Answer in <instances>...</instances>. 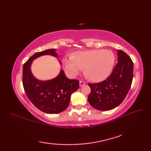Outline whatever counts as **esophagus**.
<instances>
[{"label":"esophagus","mask_w":151,"mask_h":151,"mask_svg":"<svg viewBox=\"0 0 151 151\" xmlns=\"http://www.w3.org/2000/svg\"><path fill=\"white\" fill-rule=\"evenodd\" d=\"M84 84H85V82L84 81H80V82H79L80 87H82V86H83Z\"/></svg>","instance_id":"34e87169"}]
</instances>
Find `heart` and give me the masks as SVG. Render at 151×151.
Here are the masks:
<instances>
[{"label": "heart", "mask_w": 151, "mask_h": 151, "mask_svg": "<svg viewBox=\"0 0 151 151\" xmlns=\"http://www.w3.org/2000/svg\"><path fill=\"white\" fill-rule=\"evenodd\" d=\"M114 63V53L103 49L82 51L63 60L64 68L70 77L75 76L84 68L86 75L94 82L106 78L112 71Z\"/></svg>", "instance_id": "b5f03b06"}]
</instances>
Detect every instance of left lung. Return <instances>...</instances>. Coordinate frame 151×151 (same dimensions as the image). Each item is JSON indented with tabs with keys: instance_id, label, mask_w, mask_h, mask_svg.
<instances>
[{
	"instance_id": "obj_1",
	"label": "left lung",
	"mask_w": 151,
	"mask_h": 151,
	"mask_svg": "<svg viewBox=\"0 0 151 151\" xmlns=\"http://www.w3.org/2000/svg\"><path fill=\"white\" fill-rule=\"evenodd\" d=\"M117 63L109 77L99 83L88 84L91 93L88 102L101 111L110 110L118 106L126 97L132 84L134 65L123 50H117Z\"/></svg>"
}]
</instances>
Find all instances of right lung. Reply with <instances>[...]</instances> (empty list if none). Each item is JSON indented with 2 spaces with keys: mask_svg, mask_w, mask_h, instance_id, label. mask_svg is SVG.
Masks as SVG:
<instances>
[{
  "mask_svg": "<svg viewBox=\"0 0 151 151\" xmlns=\"http://www.w3.org/2000/svg\"><path fill=\"white\" fill-rule=\"evenodd\" d=\"M56 49H47L35 53L24 64L22 84L27 97L35 106L45 113L59 114L67 108L70 95L79 88V81L67 78L61 69L58 75L49 81H40L31 70L32 62L40 56L50 55L58 58ZM61 64V62L59 60Z\"/></svg>",
  "mask_w": 151,
  "mask_h": 151,
  "instance_id": "1",
  "label": "right lung"
}]
</instances>
